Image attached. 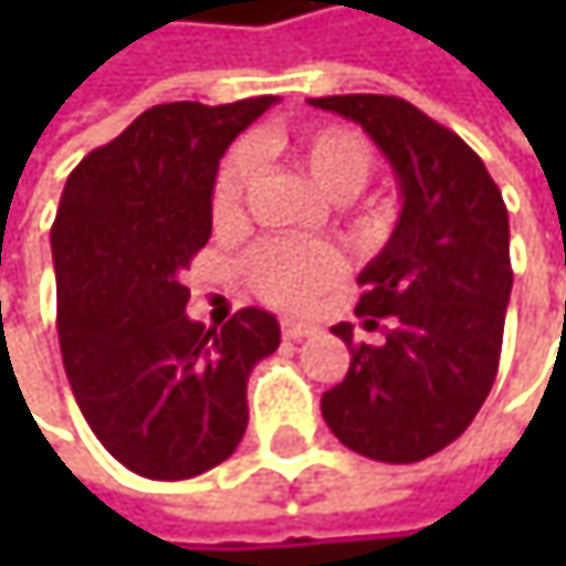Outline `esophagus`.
<instances>
[{"label": "esophagus", "instance_id": "esophagus-1", "mask_svg": "<svg viewBox=\"0 0 566 566\" xmlns=\"http://www.w3.org/2000/svg\"><path fill=\"white\" fill-rule=\"evenodd\" d=\"M282 334L287 340H304V337H314L317 334V324L311 321H297V317H284Z\"/></svg>", "mask_w": 566, "mask_h": 566}]
</instances>
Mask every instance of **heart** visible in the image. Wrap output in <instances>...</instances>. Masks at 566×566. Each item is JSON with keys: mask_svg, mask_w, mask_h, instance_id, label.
I'll return each mask as SVG.
<instances>
[{"mask_svg": "<svg viewBox=\"0 0 566 566\" xmlns=\"http://www.w3.org/2000/svg\"><path fill=\"white\" fill-rule=\"evenodd\" d=\"M287 150L297 157V164L307 170L314 186L331 199L357 196L374 167L370 144L357 130L337 124H321L294 134L287 140ZM252 176H255V154L249 147H235L226 154L212 182V219L219 226H229L242 216V202ZM360 222L370 229L380 226L384 209L367 206L360 212ZM340 272H344V255L331 242H317V239H272L255 245L245 259L249 284L265 301L282 307L307 304L327 284L337 282Z\"/></svg>", "mask_w": 566, "mask_h": 566, "instance_id": "heart-1", "label": "heart"}]
</instances>
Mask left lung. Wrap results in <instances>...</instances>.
Here are the masks:
<instances>
[{
	"mask_svg": "<svg viewBox=\"0 0 566 566\" xmlns=\"http://www.w3.org/2000/svg\"><path fill=\"white\" fill-rule=\"evenodd\" d=\"M360 124L402 196L384 252L360 272L357 317L384 344L350 347L347 377L321 396L331 432L377 462H419L455 442L495 384L511 297L509 209L482 157L449 127L390 94L311 97Z\"/></svg>",
	"mask_w": 566,
	"mask_h": 566,
	"instance_id": "left-lung-1",
	"label": "left lung"
}]
</instances>
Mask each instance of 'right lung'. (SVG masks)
<instances>
[{"instance_id":"obj_1","label":"right lung","mask_w":566,"mask_h":566,"mask_svg":"<svg viewBox=\"0 0 566 566\" xmlns=\"http://www.w3.org/2000/svg\"><path fill=\"white\" fill-rule=\"evenodd\" d=\"M275 101L157 104L64 182L52 226L64 374L101 446L144 479L226 462L249 426V374L282 344L262 307L222 331L189 321L179 282L212 235L219 157Z\"/></svg>"}]
</instances>
